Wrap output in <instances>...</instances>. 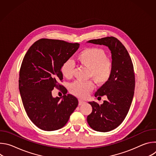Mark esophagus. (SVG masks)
Instances as JSON below:
<instances>
[{"instance_id":"1","label":"esophagus","mask_w":156,"mask_h":156,"mask_svg":"<svg viewBox=\"0 0 156 156\" xmlns=\"http://www.w3.org/2000/svg\"><path fill=\"white\" fill-rule=\"evenodd\" d=\"M84 103H86L84 101H81V100H79V102H78V105H83V104H84Z\"/></svg>"}]
</instances>
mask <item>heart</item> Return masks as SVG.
<instances>
[{"label": "heart", "instance_id": "b5f03b06", "mask_svg": "<svg viewBox=\"0 0 156 156\" xmlns=\"http://www.w3.org/2000/svg\"><path fill=\"white\" fill-rule=\"evenodd\" d=\"M77 60L81 65L90 70L89 76L98 85H103L109 80L112 74V63L104 50L96 48H86L78 54ZM73 70L74 63L72 60L64 62L60 69L63 76L68 79L73 76ZM93 87L92 81H76L69 86L70 92L81 98H86Z\"/></svg>", "mask_w": 156, "mask_h": 156}]
</instances>
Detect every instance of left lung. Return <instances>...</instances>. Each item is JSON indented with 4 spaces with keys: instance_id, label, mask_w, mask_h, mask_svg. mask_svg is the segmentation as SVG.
<instances>
[{
    "instance_id": "8db88e82",
    "label": "left lung",
    "mask_w": 156,
    "mask_h": 156,
    "mask_svg": "<svg viewBox=\"0 0 156 156\" xmlns=\"http://www.w3.org/2000/svg\"><path fill=\"white\" fill-rule=\"evenodd\" d=\"M87 42L105 46L111 52V76L94 94L98 98L106 96L107 99L101 105L94 101L89 102L93 111L87 117L91 128L97 131L107 132L118 127L128 112L135 87L134 69L128 51L117 38L106 37Z\"/></svg>"
}]
</instances>
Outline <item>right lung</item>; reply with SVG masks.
Wrapping results in <instances>:
<instances>
[{"label": "right lung", "mask_w": 156, "mask_h": 156, "mask_svg": "<svg viewBox=\"0 0 156 156\" xmlns=\"http://www.w3.org/2000/svg\"><path fill=\"white\" fill-rule=\"evenodd\" d=\"M80 47L78 43L41 39L30 48L22 62L19 90L26 112L31 122L44 131L62 128L78 104L72 94L54 98V87L63 79L61 66Z\"/></svg>", "instance_id": "1"}]
</instances>
